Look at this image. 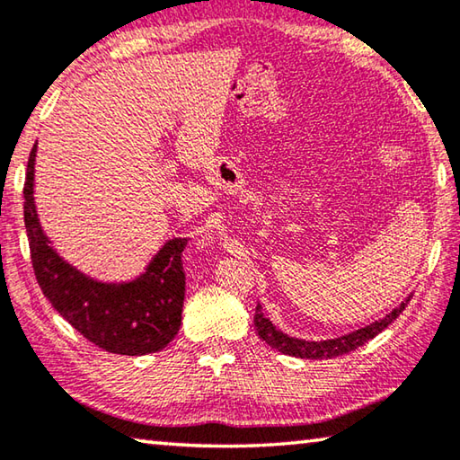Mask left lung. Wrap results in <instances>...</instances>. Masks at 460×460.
Segmentation results:
<instances>
[{
	"label": "left lung",
	"mask_w": 460,
	"mask_h": 460,
	"mask_svg": "<svg viewBox=\"0 0 460 460\" xmlns=\"http://www.w3.org/2000/svg\"><path fill=\"white\" fill-rule=\"evenodd\" d=\"M410 298L411 296H408V298L403 300L398 308H394L392 313L385 314L384 318H379V321H376L373 324H367L359 331L349 332V334H345V337L329 339V341H302V339L288 337V334L278 331L276 326L270 323V318L263 316L260 305H258V308H255L253 324H255V329H258L260 339L266 341L271 349H276V351H279V353L300 357V359H332V357L351 353L357 347L365 345L369 339L377 337L381 331L387 329V326L403 313V308L408 306Z\"/></svg>",
	"instance_id": "obj_1"
}]
</instances>
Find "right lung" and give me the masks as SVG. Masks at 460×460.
Returning a JSON list of instances; mask_svg holds the SVG:
<instances>
[{"label": "right lung", "mask_w": 460, "mask_h": 460, "mask_svg": "<svg viewBox=\"0 0 460 460\" xmlns=\"http://www.w3.org/2000/svg\"><path fill=\"white\" fill-rule=\"evenodd\" d=\"M34 160L36 146L26 168L24 223L42 294L75 331L109 353L147 355L164 349L182 321L186 239L168 241L134 282L103 284L87 278L68 266L44 235L34 205Z\"/></svg>", "instance_id": "right-lung-1"}]
</instances>
